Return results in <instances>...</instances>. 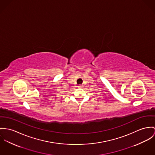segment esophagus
<instances>
[{"instance_id": "34e87169", "label": "esophagus", "mask_w": 155, "mask_h": 155, "mask_svg": "<svg viewBox=\"0 0 155 155\" xmlns=\"http://www.w3.org/2000/svg\"><path fill=\"white\" fill-rule=\"evenodd\" d=\"M78 87L79 88H81V87H83V85H79Z\"/></svg>"}]
</instances>
